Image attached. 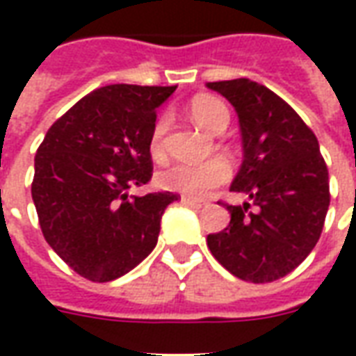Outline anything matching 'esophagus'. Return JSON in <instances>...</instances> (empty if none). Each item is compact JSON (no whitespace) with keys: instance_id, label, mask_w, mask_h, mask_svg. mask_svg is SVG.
<instances>
[{"instance_id":"obj_1","label":"esophagus","mask_w":356,"mask_h":356,"mask_svg":"<svg viewBox=\"0 0 356 356\" xmlns=\"http://www.w3.org/2000/svg\"><path fill=\"white\" fill-rule=\"evenodd\" d=\"M181 204H183V206H188V208H193V209H202L204 206H206V202L204 200H194V198H186V196L181 198Z\"/></svg>"}]
</instances>
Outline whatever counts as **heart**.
<instances>
[{
	"label": "heart",
	"mask_w": 356,
	"mask_h": 356,
	"mask_svg": "<svg viewBox=\"0 0 356 356\" xmlns=\"http://www.w3.org/2000/svg\"><path fill=\"white\" fill-rule=\"evenodd\" d=\"M191 118L202 129L208 133L219 135L225 131V127L229 125V108L225 106L216 97L209 95H198L191 102ZM168 129V120L158 118L156 120L152 133H150V154L156 160L163 158V137ZM231 175V170L225 160L213 158L204 163H175L160 175V183L163 188L173 191V193L193 196V198H204L208 196L213 188L227 183V179Z\"/></svg>",
	"instance_id": "obj_1"
}]
</instances>
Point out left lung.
<instances>
[{
  "mask_svg": "<svg viewBox=\"0 0 356 356\" xmlns=\"http://www.w3.org/2000/svg\"><path fill=\"white\" fill-rule=\"evenodd\" d=\"M240 122L244 160L231 191L252 200L227 206L231 223L208 234L211 255L231 275L275 282L305 261L330 206L328 168L314 133L290 104L248 78L209 81Z\"/></svg>",
  "mask_w": 356,
  "mask_h": 356,
  "instance_id": "1",
  "label": "left lung"
}]
</instances>
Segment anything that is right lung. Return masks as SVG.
Returning <instances> with one entry per match:
<instances>
[{"instance_id":"1","label":"right lung","mask_w":356,"mask_h":356,"mask_svg":"<svg viewBox=\"0 0 356 356\" xmlns=\"http://www.w3.org/2000/svg\"><path fill=\"white\" fill-rule=\"evenodd\" d=\"M177 86L95 89L51 125L34 160L40 227L63 261L93 282L116 280L156 248L173 193L129 194L152 177L156 108Z\"/></svg>"}]
</instances>
